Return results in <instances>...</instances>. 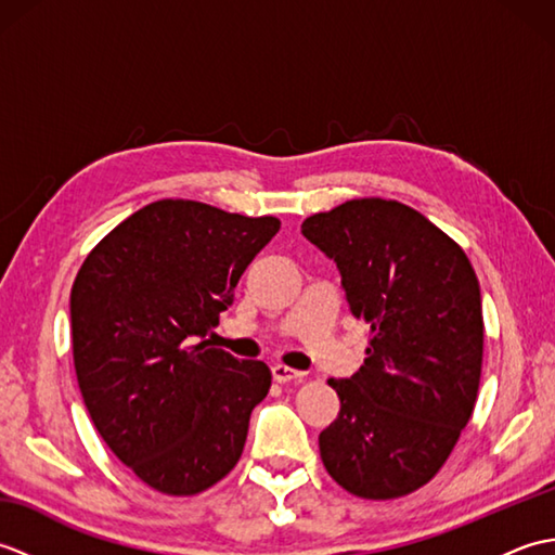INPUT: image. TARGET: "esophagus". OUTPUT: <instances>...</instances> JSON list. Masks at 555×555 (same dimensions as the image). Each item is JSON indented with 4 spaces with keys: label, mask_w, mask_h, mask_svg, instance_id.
I'll return each mask as SVG.
<instances>
[{
    "label": "esophagus",
    "mask_w": 555,
    "mask_h": 555,
    "mask_svg": "<svg viewBox=\"0 0 555 555\" xmlns=\"http://www.w3.org/2000/svg\"><path fill=\"white\" fill-rule=\"evenodd\" d=\"M271 374H274V379H276L279 384L302 379V372L291 370V367H286V364H274V367H271Z\"/></svg>",
    "instance_id": "esophagus-1"
}]
</instances>
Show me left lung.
<instances>
[{
  "mask_svg": "<svg viewBox=\"0 0 555 555\" xmlns=\"http://www.w3.org/2000/svg\"><path fill=\"white\" fill-rule=\"evenodd\" d=\"M300 231L334 259L350 314L370 324L362 367L328 379L340 412L320 434L322 463L352 496H408L443 467L477 403L485 320L475 269L396 199H348Z\"/></svg>",
  "mask_w": 555,
  "mask_h": 555,
  "instance_id": "8db88e82",
  "label": "left lung"
}]
</instances>
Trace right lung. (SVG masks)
Masks as SVG:
<instances>
[{
	"label": "right lung",
	"instance_id": "right-lung-1",
	"mask_svg": "<svg viewBox=\"0 0 555 555\" xmlns=\"http://www.w3.org/2000/svg\"><path fill=\"white\" fill-rule=\"evenodd\" d=\"M281 229L195 199H157L92 247L70 288L82 400L112 453L169 496L215 487L241 460L271 372L205 340Z\"/></svg>",
	"mask_w": 555,
	"mask_h": 555
}]
</instances>
